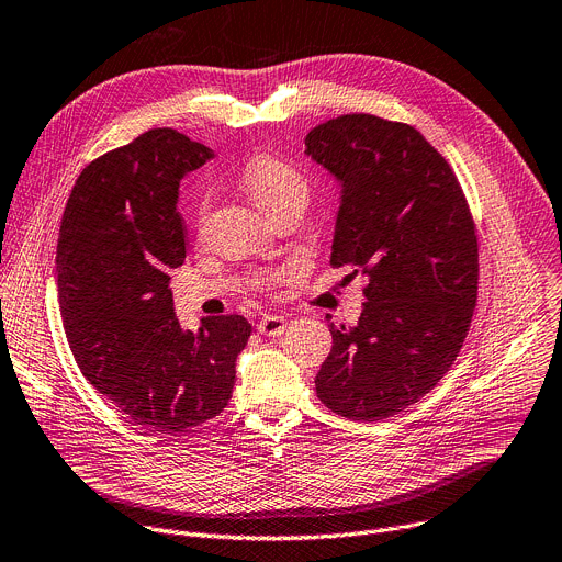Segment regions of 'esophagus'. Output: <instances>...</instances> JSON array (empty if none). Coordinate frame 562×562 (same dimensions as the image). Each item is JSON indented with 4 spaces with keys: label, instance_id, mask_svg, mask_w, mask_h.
Instances as JSON below:
<instances>
[{
    "label": "esophagus",
    "instance_id": "1",
    "mask_svg": "<svg viewBox=\"0 0 562 562\" xmlns=\"http://www.w3.org/2000/svg\"><path fill=\"white\" fill-rule=\"evenodd\" d=\"M286 329L284 316H261L257 321V331L267 336H280Z\"/></svg>",
    "mask_w": 562,
    "mask_h": 562
}]
</instances>
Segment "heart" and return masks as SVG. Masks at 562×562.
<instances>
[{"instance_id":"obj_1","label":"heart","mask_w":562,"mask_h":562,"mask_svg":"<svg viewBox=\"0 0 562 562\" xmlns=\"http://www.w3.org/2000/svg\"><path fill=\"white\" fill-rule=\"evenodd\" d=\"M244 184L252 199V203L261 212H271L289 201L307 203V180L305 176L293 169L291 165L276 158H259L246 167ZM276 276H261L257 284L269 286Z\"/></svg>"}]
</instances>
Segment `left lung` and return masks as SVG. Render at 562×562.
Listing matches in <instances>:
<instances>
[{
  "label": "left lung",
  "mask_w": 562,
  "mask_h": 562,
  "mask_svg": "<svg viewBox=\"0 0 562 562\" xmlns=\"http://www.w3.org/2000/svg\"><path fill=\"white\" fill-rule=\"evenodd\" d=\"M305 154L341 184L331 267L368 276L359 323H329L316 393L344 418L384 420L459 357L476 305L474 221L452 167L408 124L341 115L310 131Z\"/></svg>",
  "instance_id": "8db88e82"
}]
</instances>
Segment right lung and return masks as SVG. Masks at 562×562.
Instances as JSON below:
<instances>
[{
  "instance_id": "add662e5",
  "label": "right lung",
  "mask_w": 562,
  "mask_h": 562,
  "mask_svg": "<svg viewBox=\"0 0 562 562\" xmlns=\"http://www.w3.org/2000/svg\"><path fill=\"white\" fill-rule=\"evenodd\" d=\"M214 158L173 128H151L92 160L67 199L56 250L58 303L83 378L133 423L178 434L226 408L244 316L182 329L169 271L184 261L180 180Z\"/></svg>"
}]
</instances>
